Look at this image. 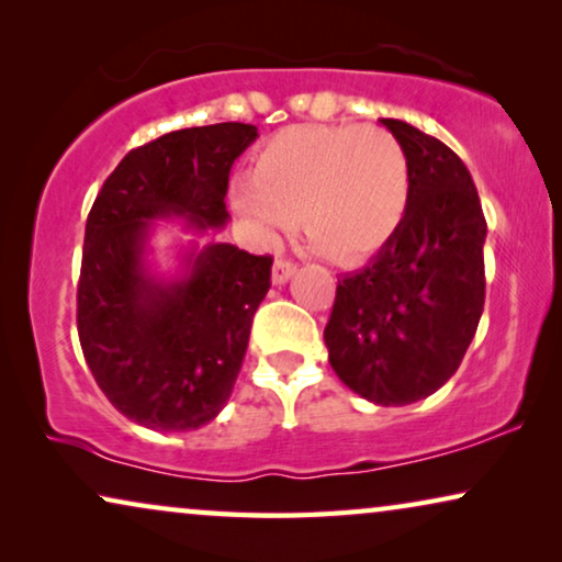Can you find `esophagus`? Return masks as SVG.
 <instances>
[{"label":"esophagus","mask_w":562,"mask_h":562,"mask_svg":"<svg viewBox=\"0 0 562 562\" xmlns=\"http://www.w3.org/2000/svg\"><path fill=\"white\" fill-rule=\"evenodd\" d=\"M294 273H296V263H291V260H286V258H279L273 263V283H276V286L286 283Z\"/></svg>","instance_id":"34e87169"}]
</instances>
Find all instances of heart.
<instances>
[{
    "instance_id": "obj_1",
    "label": "heart",
    "mask_w": 562,
    "mask_h": 562,
    "mask_svg": "<svg viewBox=\"0 0 562 562\" xmlns=\"http://www.w3.org/2000/svg\"><path fill=\"white\" fill-rule=\"evenodd\" d=\"M404 145L375 125H296L256 153L233 210L260 237L302 217L306 240L335 266H356L398 233L409 210Z\"/></svg>"
}]
</instances>
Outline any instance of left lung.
<instances>
[{
    "label": "left lung",
    "mask_w": 562,
    "mask_h": 562,
    "mask_svg": "<svg viewBox=\"0 0 562 562\" xmlns=\"http://www.w3.org/2000/svg\"><path fill=\"white\" fill-rule=\"evenodd\" d=\"M381 125L409 158V210L371 263L337 281L325 345L345 386L404 406L435 394L473 340L486 299V217L448 145L409 122Z\"/></svg>",
    "instance_id": "left-lung-1"
}]
</instances>
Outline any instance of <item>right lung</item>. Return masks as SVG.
<instances>
[{
	"mask_svg": "<svg viewBox=\"0 0 562 562\" xmlns=\"http://www.w3.org/2000/svg\"><path fill=\"white\" fill-rule=\"evenodd\" d=\"M256 125L220 122L130 150L94 199L83 235L76 325L83 358L117 412L158 432L217 417L240 373L271 256L229 243L183 250L179 273L150 271L156 220L196 233L227 225V181Z\"/></svg>",
	"mask_w": 562,
	"mask_h": 562,
	"instance_id": "obj_1",
	"label": "right lung"
}]
</instances>
